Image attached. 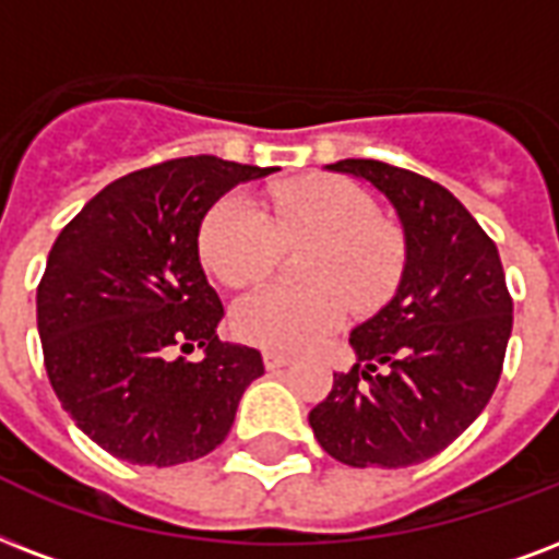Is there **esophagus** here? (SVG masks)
<instances>
[{"instance_id":"obj_1","label":"esophagus","mask_w":559,"mask_h":559,"mask_svg":"<svg viewBox=\"0 0 559 559\" xmlns=\"http://www.w3.org/2000/svg\"><path fill=\"white\" fill-rule=\"evenodd\" d=\"M263 364H266L270 372H275V369H284V366L293 364V357L281 355V352H263Z\"/></svg>"}]
</instances>
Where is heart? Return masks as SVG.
Masks as SVG:
<instances>
[{
    "label": "heart",
    "mask_w": 559,
    "mask_h": 559,
    "mask_svg": "<svg viewBox=\"0 0 559 559\" xmlns=\"http://www.w3.org/2000/svg\"><path fill=\"white\" fill-rule=\"evenodd\" d=\"M281 246H310L301 258L305 287H261L234 308V331L254 346L298 352L346 319L348 305L369 313L393 298L407 263L404 231L378 216L364 187L336 176L281 185L261 211L228 193L199 225V258L225 287L266 278Z\"/></svg>",
    "instance_id": "heart-1"
}]
</instances>
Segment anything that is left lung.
Segmentation results:
<instances>
[{
  "instance_id": "1",
  "label": "left lung",
  "mask_w": 559,
  "mask_h": 559,
  "mask_svg": "<svg viewBox=\"0 0 559 559\" xmlns=\"http://www.w3.org/2000/svg\"><path fill=\"white\" fill-rule=\"evenodd\" d=\"M328 169L393 202L407 263L393 301L348 336L357 364L334 372L310 428L346 466H413L449 449L496 393L513 298L496 242L445 187L369 157Z\"/></svg>"
}]
</instances>
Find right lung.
Returning a JSON list of instances; mask_svg holds the SVG:
<instances>
[{
    "label": "right lung",
    "mask_w": 559,
    "mask_h": 559,
    "mask_svg": "<svg viewBox=\"0 0 559 559\" xmlns=\"http://www.w3.org/2000/svg\"><path fill=\"white\" fill-rule=\"evenodd\" d=\"M270 173L173 157L117 178L58 234L37 284L43 364L70 419L114 457H204L263 374L261 352L216 336L223 301L199 263V225L234 185ZM193 347L202 361L175 357Z\"/></svg>",
    "instance_id": "add662e5"
}]
</instances>
